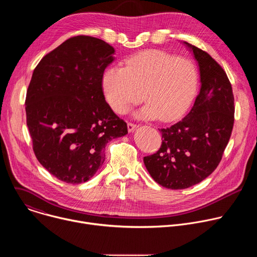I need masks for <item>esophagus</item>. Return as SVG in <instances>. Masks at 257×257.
I'll list each match as a JSON object with an SVG mask.
<instances>
[{
	"label": "esophagus",
	"instance_id": "obj_1",
	"mask_svg": "<svg viewBox=\"0 0 257 257\" xmlns=\"http://www.w3.org/2000/svg\"><path fill=\"white\" fill-rule=\"evenodd\" d=\"M127 127H128V131H129V132H133V131L136 129L137 126H136L135 124H133V123H128Z\"/></svg>",
	"mask_w": 257,
	"mask_h": 257
}]
</instances>
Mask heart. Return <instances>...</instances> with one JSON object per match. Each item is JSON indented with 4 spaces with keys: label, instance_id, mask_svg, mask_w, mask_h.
<instances>
[{
    "label": "heart",
    "instance_id": "obj_1",
    "mask_svg": "<svg viewBox=\"0 0 257 257\" xmlns=\"http://www.w3.org/2000/svg\"><path fill=\"white\" fill-rule=\"evenodd\" d=\"M194 65L160 51H146L126 61L125 67H112L102 76L108 104L126 114L143 98L148 102L139 118L172 121L184 114L196 92Z\"/></svg>",
    "mask_w": 257,
    "mask_h": 257
}]
</instances>
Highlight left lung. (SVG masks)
<instances>
[{"mask_svg": "<svg viewBox=\"0 0 257 257\" xmlns=\"http://www.w3.org/2000/svg\"><path fill=\"white\" fill-rule=\"evenodd\" d=\"M199 68L200 90L190 112L161 129L160 150L143 158L153 179L169 189H185L208 177L222 160L234 125V95L224 69L206 52L184 42Z\"/></svg>", "mask_w": 257, "mask_h": 257, "instance_id": "left-lung-1", "label": "left lung"}]
</instances>
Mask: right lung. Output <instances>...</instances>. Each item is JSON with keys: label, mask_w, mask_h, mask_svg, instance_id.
<instances>
[{"label": "right lung", "mask_w": 257, "mask_h": 257, "mask_svg": "<svg viewBox=\"0 0 257 257\" xmlns=\"http://www.w3.org/2000/svg\"><path fill=\"white\" fill-rule=\"evenodd\" d=\"M114 54L102 40L78 35L46 55L33 71L25 100L33 152L69 184L92 178L104 162L106 143L128 133L102 91Z\"/></svg>", "instance_id": "1"}]
</instances>
